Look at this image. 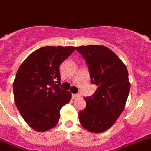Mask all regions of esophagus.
Wrapping results in <instances>:
<instances>
[{
    "label": "esophagus",
    "instance_id": "34e87169",
    "mask_svg": "<svg viewBox=\"0 0 151 151\" xmlns=\"http://www.w3.org/2000/svg\"><path fill=\"white\" fill-rule=\"evenodd\" d=\"M80 97V95H78V94H73L72 95V98H73V99H77V98H79Z\"/></svg>",
    "mask_w": 151,
    "mask_h": 151
}]
</instances>
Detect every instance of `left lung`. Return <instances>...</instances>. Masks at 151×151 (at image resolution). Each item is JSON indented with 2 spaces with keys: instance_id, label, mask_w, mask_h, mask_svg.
Masks as SVG:
<instances>
[{
  "instance_id": "1",
  "label": "left lung",
  "mask_w": 151,
  "mask_h": 151,
  "mask_svg": "<svg viewBox=\"0 0 151 151\" xmlns=\"http://www.w3.org/2000/svg\"><path fill=\"white\" fill-rule=\"evenodd\" d=\"M86 59L94 94L85 97L86 106L78 113L81 125L92 133L111 127L123 112L130 84L127 67L116 55L103 45L76 47Z\"/></svg>"
}]
</instances>
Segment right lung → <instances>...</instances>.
<instances>
[{
    "label": "right lung",
    "instance_id": "add662e5",
    "mask_svg": "<svg viewBox=\"0 0 151 151\" xmlns=\"http://www.w3.org/2000/svg\"><path fill=\"white\" fill-rule=\"evenodd\" d=\"M75 50L73 46H46L35 51L20 65L13 83L16 106L26 123L44 132L58 123L62 107L72 94L59 87L58 67Z\"/></svg>",
    "mask_w": 151,
    "mask_h": 151
}]
</instances>
